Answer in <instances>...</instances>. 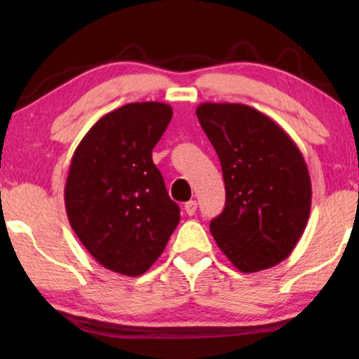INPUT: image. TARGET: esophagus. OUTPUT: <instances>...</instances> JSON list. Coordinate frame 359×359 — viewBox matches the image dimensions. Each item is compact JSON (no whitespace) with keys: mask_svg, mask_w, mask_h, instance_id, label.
<instances>
[{"mask_svg":"<svg viewBox=\"0 0 359 359\" xmlns=\"http://www.w3.org/2000/svg\"><path fill=\"white\" fill-rule=\"evenodd\" d=\"M196 209H198V203L196 201H188L185 204V212L188 215H194L196 214Z\"/></svg>","mask_w":359,"mask_h":359,"instance_id":"esophagus-1","label":"esophagus"}]
</instances>
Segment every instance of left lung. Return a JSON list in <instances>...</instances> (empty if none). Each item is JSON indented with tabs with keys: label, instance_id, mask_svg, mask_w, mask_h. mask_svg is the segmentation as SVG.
Instances as JSON below:
<instances>
[{
	"label": "left lung",
	"instance_id": "left-lung-1",
	"mask_svg": "<svg viewBox=\"0 0 359 359\" xmlns=\"http://www.w3.org/2000/svg\"><path fill=\"white\" fill-rule=\"evenodd\" d=\"M196 115L220 158L226 190L210 233L241 272L269 269L294 250L311 215L312 184L301 150L250 106L203 102Z\"/></svg>",
	"mask_w": 359,
	"mask_h": 359
}]
</instances>
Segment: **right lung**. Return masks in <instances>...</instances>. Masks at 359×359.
I'll use <instances>...</instances> for the list:
<instances>
[{
  "instance_id": "obj_1",
  "label": "right lung",
  "mask_w": 359,
  "mask_h": 359,
  "mask_svg": "<svg viewBox=\"0 0 359 359\" xmlns=\"http://www.w3.org/2000/svg\"><path fill=\"white\" fill-rule=\"evenodd\" d=\"M172 118L165 102H130L96 121L71 158L65 205L88 253L121 276H142L180 220L151 150Z\"/></svg>"
}]
</instances>
